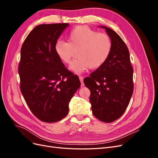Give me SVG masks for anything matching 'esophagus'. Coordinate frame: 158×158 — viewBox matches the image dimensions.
<instances>
[{
  "instance_id": "obj_1",
  "label": "esophagus",
  "mask_w": 158,
  "mask_h": 158,
  "mask_svg": "<svg viewBox=\"0 0 158 158\" xmlns=\"http://www.w3.org/2000/svg\"><path fill=\"white\" fill-rule=\"evenodd\" d=\"M79 78H80V81L81 82V87L84 86V82H83V79H84V78L82 77V76H80Z\"/></svg>"
}]
</instances>
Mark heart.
I'll use <instances>...</instances> for the list:
<instances>
[{"label":"heart","instance_id":"1","mask_svg":"<svg viewBox=\"0 0 158 158\" xmlns=\"http://www.w3.org/2000/svg\"><path fill=\"white\" fill-rule=\"evenodd\" d=\"M67 41H58L55 45V52L59 59L69 64L77 51L78 58L70 66L71 70L80 74L89 67L98 69L106 63L111 54L112 41L106 33H99L89 27L80 26L72 30Z\"/></svg>","mask_w":158,"mask_h":158}]
</instances>
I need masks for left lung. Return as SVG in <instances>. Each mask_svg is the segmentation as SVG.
Masks as SVG:
<instances>
[{
	"label": "left lung",
	"mask_w": 158,
	"mask_h": 158,
	"mask_svg": "<svg viewBox=\"0 0 158 158\" xmlns=\"http://www.w3.org/2000/svg\"><path fill=\"white\" fill-rule=\"evenodd\" d=\"M106 29L112 41L109 58L84 84L90 90L89 102L94 115L102 122L111 123L120 118L130 102L133 93V69L130 55L121 37L111 28Z\"/></svg>",
	"instance_id": "left-lung-1"
}]
</instances>
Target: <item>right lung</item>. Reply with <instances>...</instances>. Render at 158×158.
Wrapping results in <instances>:
<instances>
[{
  "label": "right lung",
  "instance_id": "1",
  "mask_svg": "<svg viewBox=\"0 0 158 158\" xmlns=\"http://www.w3.org/2000/svg\"><path fill=\"white\" fill-rule=\"evenodd\" d=\"M69 23L41 24L22 46L18 73L20 90L32 113L41 121L55 123L69 113L71 98L80 86L55 52V45Z\"/></svg>",
  "mask_w": 158,
  "mask_h": 158
}]
</instances>
